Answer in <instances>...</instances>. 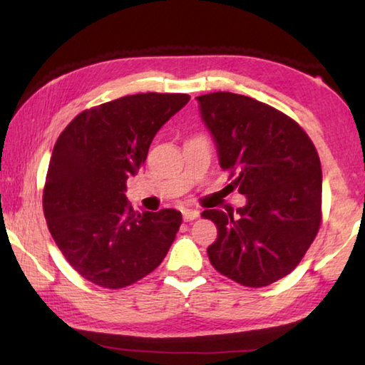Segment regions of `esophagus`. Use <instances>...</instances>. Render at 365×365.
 <instances>
[{
    "instance_id": "esophagus-1",
    "label": "esophagus",
    "mask_w": 365,
    "mask_h": 365,
    "mask_svg": "<svg viewBox=\"0 0 365 365\" xmlns=\"http://www.w3.org/2000/svg\"><path fill=\"white\" fill-rule=\"evenodd\" d=\"M182 214H183L185 222H193L195 219H197V215H200V212L193 211V209H183Z\"/></svg>"
}]
</instances>
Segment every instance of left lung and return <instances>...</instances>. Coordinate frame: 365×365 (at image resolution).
<instances>
[{
	"instance_id": "left-lung-1",
	"label": "left lung",
	"mask_w": 365,
	"mask_h": 365,
	"mask_svg": "<svg viewBox=\"0 0 365 365\" xmlns=\"http://www.w3.org/2000/svg\"><path fill=\"white\" fill-rule=\"evenodd\" d=\"M197 101L222 170L248 197L237 214H201L217 227L209 261L240 285L267 287L296 269L322 224L317 150L298 122L250 96L215 91Z\"/></svg>"
}]
</instances>
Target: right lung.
<instances>
[{
    "mask_svg": "<svg viewBox=\"0 0 365 365\" xmlns=\"http://www.w3.org/2000/svg\"><path fill=\"white\" fill-rule=\"evenodd\" d=\"M190 101L138 93L85 109L54 145L43 187L49 233L78 275L119 289L163 262L182 224L175 209L138 212L127 178L145 164L154 135Z\"/></svg>",
    "mask_w": 365,
    "mask_h": 365,
    "instance_id": "obj_1",
    "label": "right lung"
}]
</instances>
